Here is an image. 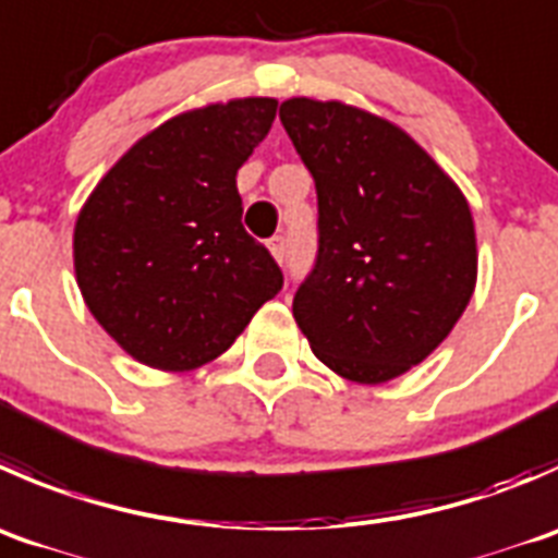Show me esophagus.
Instances as JSON below:
<instances>
[{
  "instance_id": "1",
  "label": "esophagus",
  "mask_w": 558,
  "mask_h": 558,
  "mask_svg": "<svg viewBox=\"0 0 558 558\" xmlns=\"http://www.w3.org/2000/svg\"><path fill=\"white\" fill-rule=\"evenodd\" d=\"M267 245H269V253L275 256V262H283V258H286V236H272Z\"/></svg>"
}]
</instances>
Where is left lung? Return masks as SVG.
I'll use <instances>...</instances> for the list:
<instances>
[{
    "label": "left lung",
    "mask_w": 558,
    "mask_h": 558,
    "mask_svg": "<svg viewBox=\"0 0 558 558\" xmlns=\"http://www.w3.org/2000/svg\"><path fill=\"white\" fill-rule=\"evenodd\" d=\"M280 122L318 196V253L294 294L296 324L338 376L389 381L420 365L472 300V209L436 160L376 113L291 97Z\"/></svg>",
    "instance_id": "8db88e82"
}]
</instances>
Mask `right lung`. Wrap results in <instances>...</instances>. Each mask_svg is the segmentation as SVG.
I'll list each match as a JSON object with an SVG mask.
<instances>
[{
  "instance_id": "1",
  "label": "right lung",
  "mask_w": 558,
  "mask_h": 558,
  "mask_svg": "<svg viewBox=\"0 0 558 558\" xmlns=\"http://www.w3.org/2000/svg\"><path fill=\"white\" fill-rule=\"evenodd\" d=\"M278 100L242 97L169 119L97 182L75 220L86 307L133 360L193 371L223 354L283 272L242 226L236 171Z\"/></svg>"
}]
</instances>
